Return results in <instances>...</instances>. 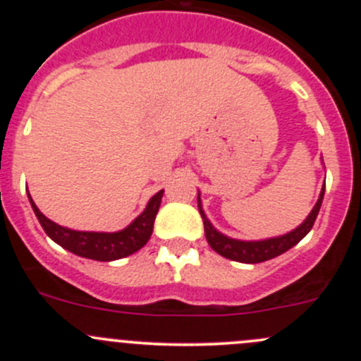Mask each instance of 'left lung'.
<instances>
[{
  "label": "left lung",
  "instance_id": "left-lung-1",
  "mask_svg": "<svg viewBox=\"0 0 361 361\" xmlns=\"http://www.w3.org/2000/svg\"><path fill=\"white\" fill-rule=\"evenodd\" d=\"M323 195H325V183H323L322 192H319V197L316 201L314 207L311 209V213L307 214L304 221L298 225L293 231L286 232L283 235H276V238H267V239H258V241H241V239L228 238V235L221 234L220 231L213 227V224L209 221V218L206 216L202 209V201H201V192L197 194V204H199V213H201L202 221H204V234H206L207 243L209 246L216 251L218 255L225 258H231V260L243 262V264H258V262L271 260V258L279 257L281 253L293 248L297 243H300L305 235L309 234V231L314 225L316 216L319 213V207H322Z\"/></svg>",
  "mask_w": 361,
  "mask_h": 361
}]
</instances>
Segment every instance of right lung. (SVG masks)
I'll return each instance as SVG.
<instances>
[{
    "mask_svg": "<svg viewBox=\"0 0 361 361\" xmlns=\"http://www.w3.org/2000/svg\"><path fill=\"white\" fill-rule=\"evenodd\" d=\"M164 190L157 192L147 204L143 213L134 218L126 228L118 232H89V231H73V228L63 227L56 224L50 218H47L42 211L38 209L31 194L27 192L29 202H31L32 211L38 218L39 225L47 232L54 243L63 246L64 250L78 255V257L90 258L97 262H111L118 258L129 257L136 253L137 250L143 248L154 232V221L159 213L160 201H162Z\"/></svg>",
    "mask_w": 361,
    "mask_h": 361,
    "instance_id": "1",
    "label": "right lung"
}]
</instances>
